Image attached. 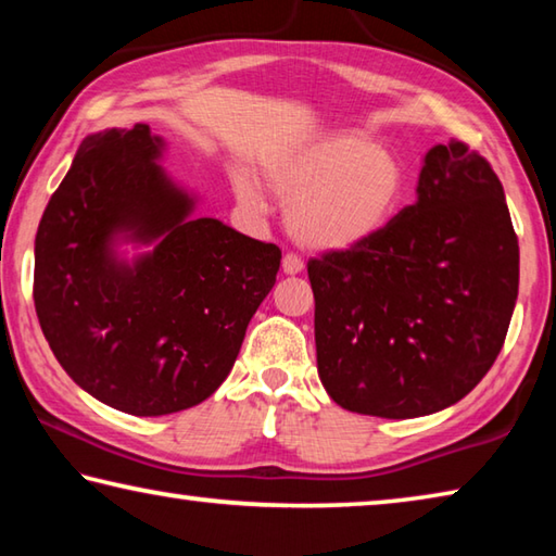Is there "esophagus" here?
<instances>
[{
  "instance_id": "esophagus-1",
  "label": "esophagus",
  "mask_w": 556,
  "mask_h": 556,
  "mask_svg": "<svg viewBox=\"0 0 556 556\" xmlns=\"http://www.w3.org/2000/svg\"><path fill=\"white\" fill-rule=\"evenodd\" d=\"M281 269H285V275H299L301 269H304V260H301L299 255H294V252H287L285 260H281Z\"/></svg>"
}]
</instances>
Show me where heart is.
Wrapping results in <instances>:
<instances>
[{
	"instance_id": "heart-1",
	"label": "heart",
	"mask_w": 556,
	"mask_h": 556,
	"mask_svg": "<svg viewBox=\"0 0 556 556\" xmlns=\"http://www.w3.org/2000/svg\"><path fill=\"white\" fill-rule=\"evenodd\" d=\"M271 193L287 205V225L312 250H353L388 228L407 193L397 156L357 131H331L285 149L265 162ZM235 193L252 211H265L260 184L235 178Z\"/></svg>"
}]
</instances>
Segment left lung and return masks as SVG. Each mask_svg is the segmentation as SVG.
Listing matches in <instances>:
<instances>
[{
    "instance_id": "8db88e82",
    "label": "left lung",
    "mask_w": 556,
    "mask_h": 556,
    "mask_svg": "<svg viewBox=\"0 0 556 556\" xmlns=\"http://www.w3.org/2000/svg\"><path fill=\"white\" fill-rule=\"evenodd\" d=\"M318 378L348 412L412 419L483 380L505 343L520 248L501 178L464 142L431 147L417 203L378 238L308 260Z\"/></svg>"
}]
</instances>
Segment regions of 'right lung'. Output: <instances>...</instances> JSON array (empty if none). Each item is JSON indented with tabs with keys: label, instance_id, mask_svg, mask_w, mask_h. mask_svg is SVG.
<instances>
[{
	"label": "right lung",
	"instance_id": "right-lung-1",
	"mask_svg": "<svg viewBox=\"0 0 556 556\" xmlns=\"http://www.w3.org/2000/svg\"><path fill=\"white\" fill-rule=\"evenodd\" d=\"M149 125L86 137L36 232L34 304L55 361L135 417L195 407L220 388L275 287L281 252L215 218L159 166ZM119 241L149 243L129 263Z\"/></svg>",
	"mask_w": 556,
	"mask_h": 556
}]
</instances>
